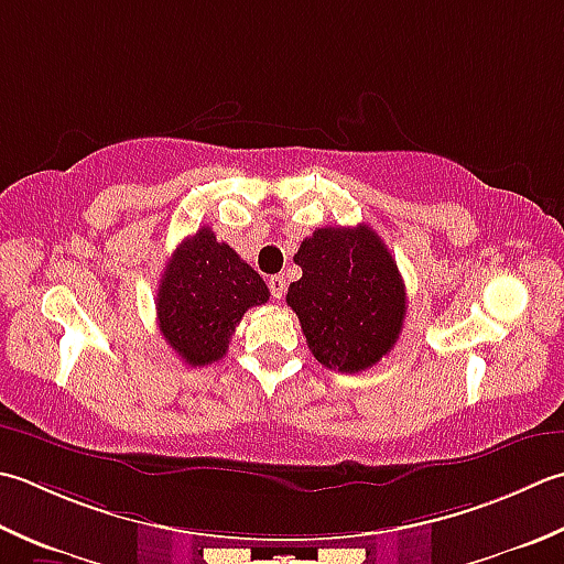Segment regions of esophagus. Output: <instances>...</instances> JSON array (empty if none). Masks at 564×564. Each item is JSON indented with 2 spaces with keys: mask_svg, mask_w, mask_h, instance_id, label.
<instances>
[{
  "mask_svg": "<svg viewBox=\"0 0 564 564\" xmlns=\"http://www.w3.org/2000/svg\"><path fill=\"white\" fill-rule=\"evenodd\" d=\"M269 291H271V295L275 297V301H281V297L285 295V279H283V275H271V279H269Z\"/></svg>",
  "mask_w": 564,
  "mask_h": 564,
  "instance_id": "obj_1",
  "label": "esophagus"
}]
</instances>
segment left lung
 Masks as SVG:
<instances>
[{"label":"left lung","instance_id":"8db88e82","mask_svg":"<svg viewBox=\"0 0 564 564\" xmlns=\"http://www.w3.org/2000/svg\"><path fill=\"white\" fill-rule=\"evenodd\" d=\"M293 261L303 275L285 301L319 364L355 373L389 355L403 327L405 285L377 231L369 225L315 229Z\"/></svg>","mask_w":564,"mask_h":564}]
</instances>
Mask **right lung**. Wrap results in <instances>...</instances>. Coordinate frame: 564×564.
<instances>
[{
    "label": "right lung",
    "instance_id": "obj_1",
    "mask_svg": "<svg viewBox=\"0 0 564 564\" xmlns=\"http://www.w3.org/2000/svg\"><path fill=\"white\" fill-rule=\"evenodd\" d=\"M267 301L269 289L261 275L203 227L173 251L163 269L159 327L187 367H205L227 355L241 315Z\"/></svg>",
    "mask_w": 564,
    "mask_h": 564
}]
</instances>
